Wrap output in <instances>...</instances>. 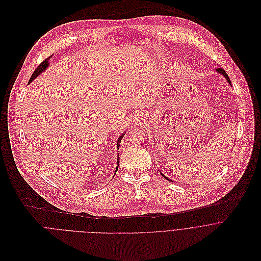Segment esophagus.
Listing matches in <instances>:
<instances>
[{"instance_id": "34e87169", "label": "esophagus", "mask_w": 261, "mask_h": 261, "mask_svg": "<svg viewBox=\"0 0 261 261\" xmlns=\"http://www.w3.org/2000/svg\"><path fill=\"white\" fill-rule=\"evenodd\" d=\"M144 121H145V117H144L143 115H138V116L135 118V123H136V124H142Z\"/></svg>"}]
</instances>
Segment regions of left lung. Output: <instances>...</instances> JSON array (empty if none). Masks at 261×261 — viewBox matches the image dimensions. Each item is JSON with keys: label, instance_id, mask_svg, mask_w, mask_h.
I'll return each mask as SVG.
<instances>
[{"label": "left lung", "instance_id": "8db88e82", "mask_svg": "<svg viewBox=\"0 0 261 261\" xmlns=\"http://www.w3.org/2000/svg\"><path fill=\"white\" fill-rule=\"evenodd\" d=\"M216 71H217V72H218V73H220V74H221V75H223V76H224V77H225V78H226V80H227V81H228V83H229V84H231V81H230V79H229V77H228V75H227V74H226V72H225V71H224V70H223V69H221V68H219V69H217V70H216ZM161 174H162V175H163V176H164V178H165V179H167V180H168V181H171V182H173V181H172V180H171V179H170V178H167V177H166V176H165V175H164V174H163V173H161Z\"/></svg>", "mask_w": 261, "mask_h": 261}]
</instances>
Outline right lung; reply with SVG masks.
<instances>
[{"label":"right lung","mask_w":261,"mask_h":261,"mask_svg":"<svg viewBox=\"0 0 261 261\" xmlns=\"http://www.w3.org/2000/svg\"><path fill=\"white\" fill-rule=\"evenodd\" d=\"M50 58H51V56L47 59V60H45L44 62H42L38 67H37V69L34 71V73H33V75L31 76V78H30V81H29V83L30 82H32L37 76H39L40 74H42V72H44L46 69H47V67H48V65H49V60H50ZM123 135L124 134H122L120 137H119V139H118V141H117V147H118V149H119V146H120V142H121V139L123 138ZM117 159H119V155L117 156ZM118 166H119V160H117V165H116V171H117V169H118ZM116 174V173H115Z\"/></svg>","instance_id":"obj_1"}]
</instances>
